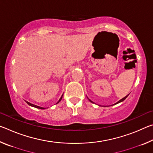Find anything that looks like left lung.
Instances as JSON below:
<instances>
[{
    "label": "left lung",
    "instance_id": "obj_1",
    "mask_svg": "<svg viewBox=\"0 0 153 153\" xmlns=\"http://www.w3.org/2000/svg\"><path fill=\"white\" fill-rule=\"evenodd\" d=\"M128 95H129V94H128ZM128 96H126V97H124V98H122V99H121L120 100H119V101H118L117 102H116V103H115V105H116V104H117V103H120V102H122V101H123V100H125V99H126V98L127 97H128ZM88 100H90V102H92V101H91V100H90L89 99V98H88Z\"/></svg>",
    "mask_w": 153,
    "mask_h": 153
}]
</instances>
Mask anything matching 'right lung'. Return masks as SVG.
Listing matches in <instances>:
<instances>
[{"label":"right lung","mask_w":153,"mask_h":153,"mask_svg":"<svg viewBox=\"0 0 153 153\" xmlns=\"http://www.w3.org/2000/svg\"><path fill=\"white\" fill-rule=\"evenodd\" d=\"M63 95L61 96V97L60 98V99L59 100V101L57 102V103H59V102L61 101V99H62V98H63ZM28 105H29L30 106H32V107H36V108H40V109H45V108H44V107H39V106H37V105H33V104H32V103H30V102H26Z\"/></svg>","instance_id":"right-lung-1"}]
</instances>
